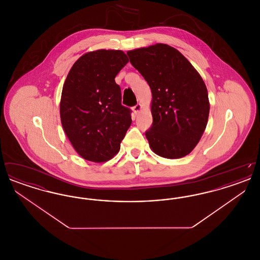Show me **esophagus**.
<instances>
[{
  "mask_svg": "<svg viewBox=\"0 0 260 260\" xmlns=\"http://www.w3.org/2000/svg\"><path fill=\"white\" fill-rule=\"evenodd\" d=\"M141 109H142V106H141V104H136L135 107H133V111L134 113L137 115L139 112L141 111Z\"/></svg>",
  "mask_w": 260,
  "mask_h": 260,
  "instance_id": "esophagus-1",
  "label": "esophagus"
}]
</instances>
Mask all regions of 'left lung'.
<instances>
[{"label":"left lung","instance_id":"left-lung-1","mask_svg":"<svg viewBox=\"0 0 260 260\" xmlns=\"http://www.w3.org/2000/svg\"><path fill=\"white\" fill-rule=\"evenodd\" d=\"M126 54L152 92L153 124L145 133L150 148L167 159L185 157L198 144L209 120V94L201 75L166 44Z\"/></svg>","mask_w":260,"mask_h":260}]
</instances>
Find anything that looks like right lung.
<instances>
[{"label":"right lung","mask_w":260,"mask_h":260,"mask_svg":"<svg viewBox=\"0 0 260 260\" xmlns=\"http://www.w3.org/2000/svg\"><path fill=\"white\" fill-rule=\"evenodd\" d=\"M128 62L122 50L87 52L75 62L62 88L60 119L65 135L85 160L102 162L120 150L132 124L115 78Z\"/></svg>","instance_id":"obj_1"}]
</instances>
